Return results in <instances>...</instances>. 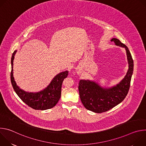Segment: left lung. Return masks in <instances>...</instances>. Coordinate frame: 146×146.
I'll return each mask as SVG.
<instances>
[{
	"instance_id": "obj_1",
	"label": "left lung",
	"mask_w": 146,
	"mask_h": 146,
	"mask_svg": "<svg viewBox=\"0 0 146 146\" xmlns=\"http://www.w3.org/2000/svg\"><path fill=\"white\" fill-rule=\"evenodd\" d=\"M111 41L126 50L129 69L124 78L116 86L109 89L102 88L97 83L89 80H81L78 84L80 98L82 105L87 110L97 113L111 109L125 98L133 71V60L128 48L117 38H113Z\"/></svg>"
}]
</instances>
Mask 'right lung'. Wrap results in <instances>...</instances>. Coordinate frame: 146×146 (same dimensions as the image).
I'll return each instance as SVG.
<instances>
[{
    "instance_id": "obj_1",
    "label": "right lung",
    "mask_w": 146,
    "mask_h": 146,
    "mask_svg": "<svg viewBox=\"0 0 146 146\" xmlns=\"http://www.w3.org/2000/svg\"><path fill=\"white\" fill-rule=\"evenodd\" d=\"M17 50L13 53L11 57V82L14 90L25 103L35 110H44L54 107L59 101L61 95V88L64 80L68 76L65 71L56 75L50 85L44 90L37 93L27 92L20 89L17 86L13 77V60Z\"/></svg>"
}]
</instances>
